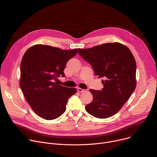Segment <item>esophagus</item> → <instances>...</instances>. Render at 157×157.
<instances>
[{
  "label": "esophagus",
  "instance_id": "1",
  "mask_svg": "<svg viewBox=\"0 0 157 157\" xmlns=\"http://www.w3.org/2000/svg\"><path fill=\"white\" fill-rule=\"evenodd\" d=\"M77 91L80 92V93H83V92H85L86 91V90H85V89H82L81 88H77Z\"/></svg>",
  "mask_w": 157,
  "mask_h": 157
}]
</instances>
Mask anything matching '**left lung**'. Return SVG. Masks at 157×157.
Instances as JSON below:
<instances>
[{"label": "left lung", "mask_w": 157, "mask_h": 157, "mask_svg": "<svg viewBox=\"0 0 157 157\" xmlns=\"http://www.w3.org/2000/svg\"><path fill=\"white\" fill-rule=\"evenodd\" d=\"M79 55L92 66L95 75L104 78L101 91L90 89L93 101L85 109L93 116L105 119L117 113L136 86V62L130 49L119 43L78 49Z\"/></svg>", "instance_id": "8db88e82"}]
</instances>
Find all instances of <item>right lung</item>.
<instances>
[{
  "mask_svg": "<svg viewBox=\"0 0 157 157\" xmlns=\"http://www.w3.org/2000/svg\"><path fill=\"white\" fill-rule=\"evenodd\" d=\"M77 49L63 50L51 46L36 44L23 55L20 65V86L34 112L46 120L59 117L66 109L69 98L77 92L55 82L68 60Z\"/></svg>",
  "mask_w": 157,
  "mask_h": 157,
  "instance_id": "1",
  "label": "right lung"
}]
</instances>
